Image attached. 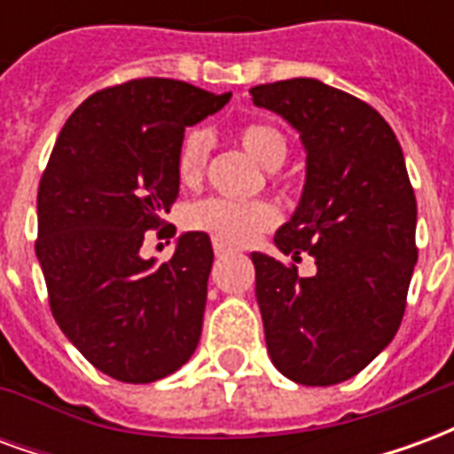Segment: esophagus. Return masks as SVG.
<instances>
[{"label":"esophagus","mask_w":454,"mask_h":454,"mask_svg":"<svg viewBox=\"0 0 454 454\" xmlns=\"http://www.w3.org/2000/svg\"><path fill=\"white\" fill-rule=\"evenodd\" d=\"M236 247L231 246L228 240H223V238H214V253L216 255H228V253H233Z\"/></svg>","instance_id":"obj_1"}]
</instances>
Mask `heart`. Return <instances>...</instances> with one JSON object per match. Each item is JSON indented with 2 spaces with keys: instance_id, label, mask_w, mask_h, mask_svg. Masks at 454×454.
I'll use <instances>...</instances> for the list:
<instances>
[{
  "instance_id": "b5f03b06",
  "label": "heart",
  "mask_w": 454,
  "mask_h": 454,
  "mask_svg": "<svg viewBox=\"0 0 454 454\" xmlns=\"http://www.w3.org/2000/svg\"><path fill=\"white\" fill-rule=\"evenodd\" d=\"M238 143L265 165L267 169H277L289 155V140L282 130L265 123L250 121L238 129ZM211 153V136L204 129H192L182 138L177 153L179 177L194 184L204 177ZM275 207L267 201H236L226 197H207L192 201L184 208V223L192 231H204L211 236L223 238L228 243H247L260 233H265L277 223Z\"/></svg>"
}]
</instances>
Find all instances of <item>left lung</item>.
Listing matches in <instances>:
<instances>
[{
  "instance_id": "8db88e82",
  "label": "left lung",
  "mask_w": 454,
  "mask_h": 454,
  "mask_svg": "<svg viewBox=\"0 0 454 454\" xmlns=\"http://www.w3.org/2000/svg\"><path fill=\"white\" fill-rule=\"evenodd\" d=\"M250 94L306 145L304 194L275 236L292 262L250 255L267 350L296 384L331 387L364 370L399 331L419 257L413 187L399 140L367 102L309 77ZM304 252L317 260L311 278L295 267Z\"/></svg>"
}]
</instances>
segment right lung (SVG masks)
Wrapping results in <instances>:
<instances>
[{
    "label": "right lung",
    "instance_id": "add662e5",
    "mask_svg": "<svg viewBox=\"0 0 454 454\" xmlns=\"http://www.w3.org/2000/svg\"><path fill=\"white\" fill-rule=\"evenodd\" d=\"M228 99L138 77L84 99L55 140L38 184L35 255L60 331L114 380H162L197 350L211 238L184 233L160 265L138 250L148 231H175L162 216L177 201L184 129Z\"/></svg>",
    "mask_w": 454,
    "mask_h": 454
}]
</instances>
